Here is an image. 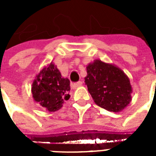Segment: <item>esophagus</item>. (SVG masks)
<instances>
[{
  "label": "esophagus",
  "mask_w": 156,
  "mask_h": 156,
  "mask_svg": "<svg viewBox=\"0 0 156 156\" xmlns=\"http://www.w3.org/2000/svg\"><path fill=\"white\" fill-rule=\"evenodd\" d=\"M82 85H83V83H82V82H78V83H73V84H72V88H73V89H76V88L81 87Z\"/></svg>",
  "instance_id": "esophagus-1"
}]
</instances>
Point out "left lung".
Masks as SVG:
<instances>
[{"label": "left lung", "instance_id": "8db88e82", "mask_svg": "<svg viewBox=\"0 0 156 156\" xmlns=\"http://www.w3.org/2000/svg\"><path fill=\"white\" fill-rule=\"evenodd\" d=\"M85 83L95 104L108 111H123L132 99L129 77L119 67L99 59L87 65Z\"/></svg>", "mask_w": 156, "mask_h": 156}]
</instances>
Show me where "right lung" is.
Masks as SVG:
<instances>
[{
    "mask_svg": "<svg viewBox=\"0 0 156 156\" xmlns=\"http://www.w3.org/2000/svg\"><path fill=\"white\" fill-rule=\"evenodd\" d=\"M69 92V79L62 76L52 62L42 68L32 82V94L34 101L48 112L60 109L65 100L70 98Z\"/></svg>",
    "mask_w": 156,
    "mask_h": 156,
    "instance_id": "obj_1",
    "label": "right lung"
}]
</instances>
